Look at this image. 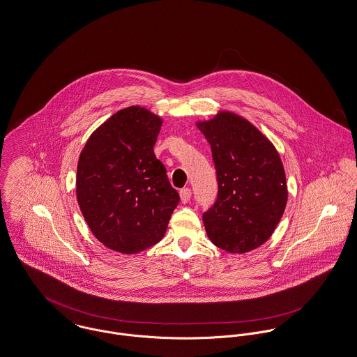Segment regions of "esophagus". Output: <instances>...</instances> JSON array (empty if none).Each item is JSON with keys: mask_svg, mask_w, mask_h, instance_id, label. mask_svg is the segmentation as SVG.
<instances>
[{"mask_svg": "<svg viewBox=\"0 0 357 357\" xmlns=\"http://www.w3.org/2000/svg\"><path fill=\"white\" fill-rule=\"evenodd\" d=\"M179 195H181V201H182L183 204H186V202L190 201L192 190H190V189H182V190L179 192Z\"/></svg>", "mask_w": 357, "mask_h": 357, "instance_id": "1", "label": "esophagus"}]
</instances>
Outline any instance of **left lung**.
I'll return each instance as SVG.
<instances>
[{"mask_svg": "<svg viewBox=\"0 0 357 357\" xmlns=\"http://www.w3.org/2000/svg\"><path fill=\"white\" fill-rule=\"evenodd\" d=\"M208 139L219 192L204 215L208 238L228 252L262 246L285 211V172L273 144L247 119L221 111L197 122Z\"/></svg>", "mask_w": 357, "mask_h": 357, "instance_id": "obj_1", "label": "left lung"}]
</instances>
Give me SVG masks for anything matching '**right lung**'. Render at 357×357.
Segmentation results:
<instances>
[{
    "instance_id": "right-lung-1",
    "label": "right lung",
    "mask_w": 357,
    "mask_h": 357,
    "mask_svg": "<svg viewBox=\"0 0 357 357\" xmlns=\"http://www.w3.org/2000/svg\"><path fill=\"white\" fill-rule=\"evenodd\" d=\"M162 118L130 106L88 138L79 158L76 195L95 238L122 254H136L165 236L179 194L153 146Z\"/></svg>"
}]
</instances>
